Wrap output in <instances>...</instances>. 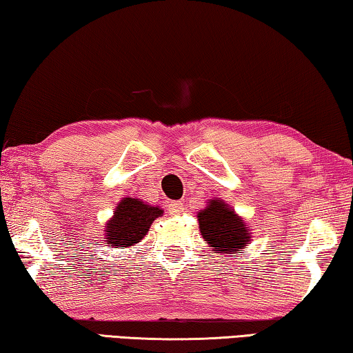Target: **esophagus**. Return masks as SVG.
I'll return each mask as SVG.
<instances>
[{"mask_svg":"<svg viewBox=\"0 0 353 353\" xmlns=\"http://www.w3.org/2000/svg\"><path fill=\"white\" fill-rule=\"evenodd\" d=\"M184 211V203L183 201H172L169 205V214L178 215Z\"/></svg>","mask_w":353,"mask_h":353,"instance_id":"34e87169","label":"esophagus"}]
</instances>
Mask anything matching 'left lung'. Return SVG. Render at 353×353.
Returning a JSON list of instances; mask_svg holds the SVG:
<instances>
[{"mask_svg": "<svg viewBox=\"0 0 353 353\" xmlns=\"http://www.w3.org/2000/svg\"><path fill=\"white\" fill-rule=\"evenodd\" d=\"M196 217L201 236L212 251L236 254L251 242L248 225L223 200H211Z\"/></svg>", "mask_w": 353, "mask_h": 353, "instance_id": "8db88e82", "label": "left lung"}]
</instances>
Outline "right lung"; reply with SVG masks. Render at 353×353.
Listing matches in <instances>:
<instances>
[{"instance_id": "obj_1", "label": "right lung", "mask_w": 353, "mask_h": 353, "mask_svg": "<svg viewBox=\"0 0 353 353\" xmlns=\"http://www.w3.org/2000/svg\"><path fill=\"white\" fill-rule=\"evenodd\" d=\"M163 215L158 206L147 205L138 199L121 200L114 209V215L107 221L105 237L107 245L123 250L139 243L147 236L154 220Z\"/></svg>"}]
</instances>
